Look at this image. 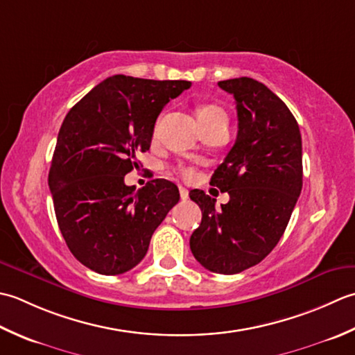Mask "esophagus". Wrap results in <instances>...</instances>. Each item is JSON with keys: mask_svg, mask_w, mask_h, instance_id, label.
Segmentation results:
<instances>
[{"mask_svg": "<svg viewBox=\"0 0 355 355\" xmlns=\"http://www.w3.org/2000/svg\"><path fill=\"white\" fill-rule=\"evenodd\" d=\"M179 194H180V199H182V200L188 199V190L185 187H182V185L179 187Z\"/></svg>", "mask_w": 355, "mask_h": 355, "instance_id": "1", "label": "esophagus"}]
</instances>
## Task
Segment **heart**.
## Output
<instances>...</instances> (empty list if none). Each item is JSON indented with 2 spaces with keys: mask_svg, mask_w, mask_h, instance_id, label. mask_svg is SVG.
<instances>
[{
  "mask_svg": "<svg viewBox=\"0 0 355 355\" xmlns=\"http://www.w3.org/2000/svg\"><path fill=\"white\" fill-rule=\"evenodd\" d=\"M196 118L198 122H205V121H218V119H225L227 121V114L222 110L219 105L211 104V103H204L198 105L196 108ZM180 175L188 178L191 176V170L188 168H180Z\"/></svg>",
  "mask_w": 355,
  "mask_h": 355,
  "instance_id": "heart-1",
  "label": "heart"
}]
</instances>
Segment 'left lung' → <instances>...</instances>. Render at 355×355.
I'll return each mask as SVG.
<instances>
[{
    "label": "left lung",
    "mask_w": 355,
    "mask_h": 355,
    "mask_svg": "<svg viewBox=\"0 0 355 355\" xmlns=\"http://www.w3.org/2000/svg\"><path fill=\"white\" fill-rule=\"evenodd\" d=\"M236 99L237 137L214 175L228 204L190 191L202 209L190 248L198 262L219 274H237L270 254L280 241L302 191V136L289 108L252 78L218 83Z\"/></svg>",
    "instance_id": "left-lung-1"
}]
</instances>
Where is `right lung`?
I'll list each match as a JSON object with an SVG mask.
<instances>
[{
    "label": "right lung",
    "instance_id": "right-lung-1",
    "mask_svg": "<svg viewBox=\"0 0 355 355\" xmlns=\"http://www.w3.org/2000/svg\"><path fill=\"white\" fill-rule=\"evenodd\" d=\"M190 87L188 81L114 75L67 113L49 187L64 241L87 268L105 276L135 268L179 202L170 180L153 179L136 191L124 176L137 165V153L150 148L162 108Z\"/></svg>",
    "mask_w": 355,
    "mask_h": 355
}]
</instances>
